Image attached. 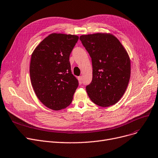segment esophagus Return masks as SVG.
<instances>
[{
  "instance_id": "obj_1",
  "label": "esophagus",
  "mask_w": 158,
  "mask_h": 158,
  "mask_svg": "<svg viewBox=\"0 0 158 158\" xmlns=\"http://www.w3.org/2000/svg\"><path fill=\"white\" fill-rule=\"evenodd\" d=\"M78 81H79V84H81V83H82V77H81V76L78 77Z\"/></svg>"
}]
</instances>
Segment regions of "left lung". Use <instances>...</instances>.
<instances>
[{"label": "left lung", "mask_w": 158, "mask_h": 158, "mask_svg": "<svg viewBox=\"0 0 158 158\" xmlns=\"http://www.w3.org/2000/svg\"><path fill=\"white\" fill-rule=\"evenodd\" d=\"M92 63V81L86 90L93 102L102 107L117 103L130 77V59L118 38L110 33L80 36Z\"/></svg>", "instance_id": "1"}]
</instances>
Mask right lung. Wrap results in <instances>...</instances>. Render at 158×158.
<instances>
[{
  "instance_id": "1",
  "label": "right lung",
  "mask_w": 158,
  "mask_h": 158,
  "mask_svg": "<svg viewBox=\"0 0 158 158\" xmlns=\"http://www.w3.org/2000/svg\"><path fill=\"white\" fill-rule=\"evenodd\" d=\"M78 39L77 35L53 33L31 54L30 75L33 90L39 101L53 110L69 106L78 86L69 61Z\"/></svg>"
}]
</instances>
